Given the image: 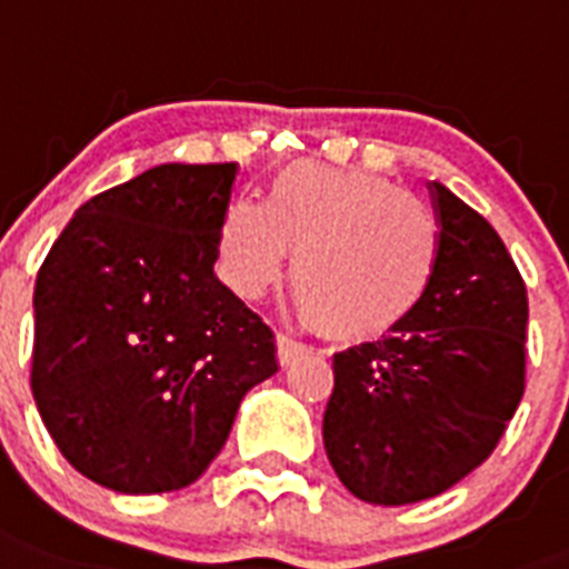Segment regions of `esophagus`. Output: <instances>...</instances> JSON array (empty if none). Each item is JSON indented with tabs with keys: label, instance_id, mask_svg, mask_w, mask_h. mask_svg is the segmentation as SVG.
Instances as JSON below:
<instances>
[{
	"label": "esophagus",
	"instance_id": "34e87169",
	"mask_svg": "<svg viewBox=\"0 0 569 569\" xmlns=\"http://www.w3.org/2000/svg\"><path fill=\"white\" fill-rule=\"evenodd\" d=\"M303 353H307V345H303V341L292 339V336H283V332L277 336V359H280L283 368H289V365L298 357H303Z\"/></svg>",
	"mask_w": 569,
	"mask_h": 569
}]
</instances>
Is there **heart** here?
<instances>
[{
    "label": "heart",
    "mask_w": 569,
    "mask_h": 569,
    "mask_svg": "<svg viewBox=\"0 0 569 569\" xmlns=\"http://www.w3.org/2000/svg\"><path fill=\"white\" fill-rule=\"evenodd\" d=\"M332 339H373L427 300L441 257L436 212L391 180L362 169L286 166L266 201L237 198L216 230L221 280L260 300L283 277Z\"/></svg>",
    "instance_id": "heart-1"
}]
</instances>
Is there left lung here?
<instances>
[{
	"instance_id": "left-lung-1",
	"label": "left lung",
	"mask_w": 569,
	"mask_h": 569,
	"mask_svg": "<svg viewBox=\"0 0 569 569\" xmlns=\"http://www.w3.org/2000/svg\"><path fill=\"white\" fill-rule=\"evenodd\" d=\"M429 192L441 257L427 300L382 339L332 357L327 459L373 506L429 500L468 477L523 397V277L473 207L438 180Z\"/></svg>"
}]
</instances>
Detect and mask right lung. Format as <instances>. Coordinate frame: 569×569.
Masks as SVG:
<instances>
[{
    "mask_svg": "<svg viewBox=\"0 0 569 569\" xmlns=\"http://www.w3.org/2000/svg\"><path fill=\"white\" fill-rule=\"evenodd\" d=\"M237 163H163L81 204L34 286L31 391L78 473L180 491L277 373L271 327L216 266Z\"/></svg>",
    "mask_w": 569,
    "mask_h": 569,
    "instance_id": "right-lung-1",
    "label": "right lung"
}]
</instances>
